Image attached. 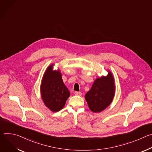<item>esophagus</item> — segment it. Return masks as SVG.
Returning <instances> with one entry per match:
<instances>
[{
    "label": "esophagus",
    "instance_id": "1",
    "mask_svg": "<svg viewBox=\"0 0 152 152\" xmlns=\"http://www.w3.org/2000/svg\"><path fill=\"white\" fill-rule=\"evenodd\" d=\"M75 94L76 95V96H82V93L81 92H79V91H75Z\"/></svg>",
    "mask_w": 152,
    "mask_h": 152
}]
</instances>
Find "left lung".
<instances>
[{
    "label": "left lung",
    "mask_w": 152,
    "mask_h": 152,
    "mask_svg": "<svg viewBox=\"0 0 152 152\" xmlns=\"http://www.w3.org/2000/svg\"><path fill=\"white\" fill-rule=\"evenodd\" d=\"M107 72V76H102L94 80L85 96L90 110L95 113H100L109 106L115 96L114 77L111 71Z\"/></svg>",
    "instance_id": "left-lung-1"
}]
</instances>
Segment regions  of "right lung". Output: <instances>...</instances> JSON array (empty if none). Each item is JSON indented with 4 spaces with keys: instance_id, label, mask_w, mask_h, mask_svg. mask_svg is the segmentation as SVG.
Segmentation results:
<instances>
[{
    "instance_id": "add662e5",
    "label": "right lung",
    "mask_w": 152,
    "mask_h": 152,
    "mask_svg": "<svg viewBox=\"0 0 152 152\" xmlns=\"http://www.w3.org/2000/svg\"><path fill=\"white\" fill-rule=\"evenodd\" d=\"M52 64L46 70L40 85L42 100L52 112H58L65 106L70 93L65 85L59 70H53Z\"/></svg>"
}]
</instances>
